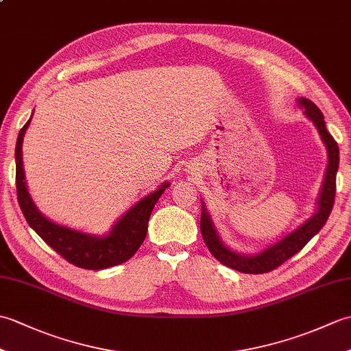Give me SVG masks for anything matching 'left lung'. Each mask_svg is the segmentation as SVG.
<instances>
[{
	"label": "left lung",
	"instance_id": "left-lung-1",
	"mask_svg": "<svg viewBox=\"0 0 351 351\" xmlns=\"http://www.w3.org/2000/svg\"><path fill=\"white\" fill-rule=\"evenodd\" d=\"M297 102H299V106L302 108H304V114H306V117L311 119L317 126L319 137H322L323 143L326 145L327 149V158H329L324 182L322 185V191H319V197L317 200V213L312 215L311 219L304 221L303 225L293 230V232L283 237L278 243L268 245L263 252L256 253V255H241V253L230 250L223 244L217 229H215L211 220V215L208 213L205 204L202 202L200 232H202L204 241L215 259L220 261L221 264H225L229 268H234L237 271L249 274H263L278 268L291 256H294L297 252H300L304 245L308 244L311 238L319 232V229L326 225V221L332 213L335 202V191H337L339 147L337 141H335V138L329 134V131H327L324 116L315 104L306 98H299Z\"/></svg>",
	"mask_w": 351,
	"mask_h": 351
}]
</instances>
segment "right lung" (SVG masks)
<instances>
[{
	"label": "right lung",
	"instance_id": "obj_1",
	"mask_svg": "<svg viewBox=\"0 0 351 351\" xmlns=\"http://www.w3.org/2000/svg\"><path fill=\"white\" fill-rule=\"evenodd\" d=\"M29 122H32V117L19 131L16 149H14L18 202L29 228L36 230V234L68 263L86 268V270H104V268L114 267L128 261L145 241L151 213L170 184L162 182L154 193H149L147 196L138 200L114 223L110 234L104 237L88 235L57 225L37 210L27 189L24 162H22V141H24Z\"/></svg>",
	"mask_w": 351,
	"mask_h": 351
}]
</instances>
